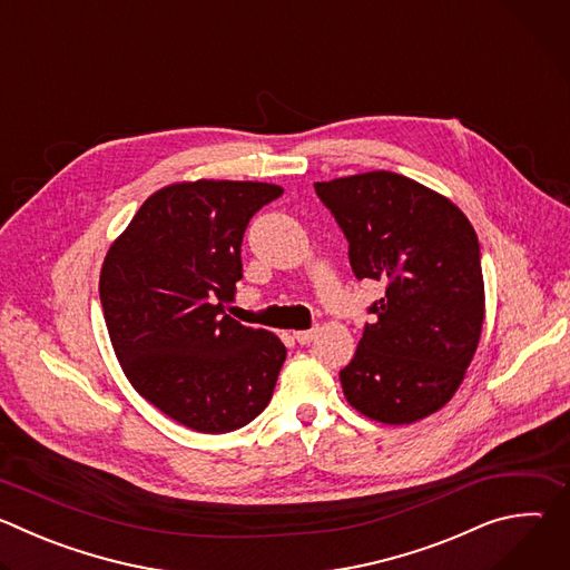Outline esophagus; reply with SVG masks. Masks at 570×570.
<instances>
[{"label":"esophagus","mask_w":570,"mask_h":570,"mask_svg":"<svg viewBox=\"0 0 570 570\" xmlns=\"http://www.w3.org/2000/svg\"><path fill=\"white\" fill-rule=\"evenodd\" d=\"M315 332L317 330H304V332H295L293 338L299 343V345H308L313 338H315Z\"/></svg>","instance_id":"esophagus-1"}]
</instances>
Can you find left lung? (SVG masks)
Segmentation results:
<instances>
[{
    "mask_svg": "<svg viewBox=\"0 0 570 570\" xmlns=\"http://www.w3.org/2000/svg\"><path fill=\"white\" fill-rule=\"evenodd\" d=\"M350 243L358 282H383L372 324L341 370L347 401L370 420L413 424L453 396L484 320L478 236L444 196L390 171L315 183Z\"/></svg>",
    "mask_w": 570,
    "mask_h": 570,
    "instance_id": "8db88e82",
    "label": "left lung"
}]
</instances>
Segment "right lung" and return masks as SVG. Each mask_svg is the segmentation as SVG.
I'll return each instance as SVG.
<instances>
[{"mask_svg":"<svg viewBox=\"0 0 570 570\" xmlns=\"http://www.w3.org/2000/svg\"><path fill=\"white\" fill-rule=\"evenodd\" d=\"M277 185L198 180L155 191L101 268V306L132 387L198 433H229L268 405L286 347L223 311L250 218Z\"/></svg>","mask_w":570,"mask_h":570,"instance_id":"obj_1","label":"right lung"}]
</instances>
